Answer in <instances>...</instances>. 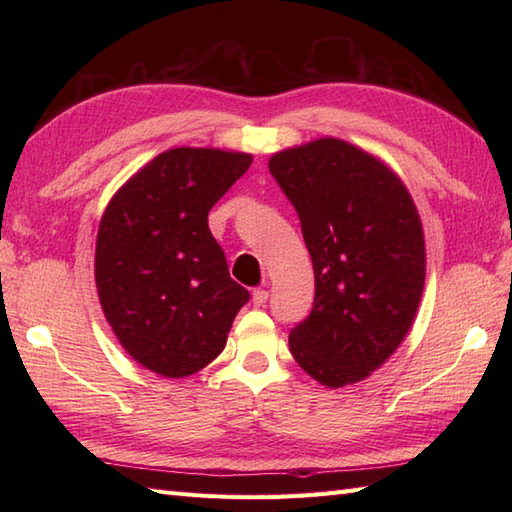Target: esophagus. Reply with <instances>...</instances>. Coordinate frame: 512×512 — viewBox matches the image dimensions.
<instances>
[{
    "label": "esophagus",
    "instance_id": "obj_1",
    "mask_svg": "<svg viewBox=\"0 0 512 512\" xmlns=\"http://www.w3.org/2000/svg\"><path fill=\"white\" fill-rule=\"evenodd\" d=\"M266 301H268V290H264V288L253 290V303H255V306H264Z\"/></svg>",
    "mask_w": 512,
    "mask_h": 512
}]
</instances>
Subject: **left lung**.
I'll return each mask as SVG.
<instances>
[{
	"instance_id": "1",
	"label": "left lung",
	"mask_w": 512,
	"mask_h": 512,
	"mask_svg": "<svg viewBox=\"0 0 512 512\" xmlns=\"http://www.w3.org/2000/svg\"><path fill=\"white\" fill-rule=\"evenodd\" d=\"M268 169L314 268L312 312L290 330V352L325 387L358 383L416 319L427 270L416 204L385 162L339 138L277 151Z\"/></svg>"
}]
</instances>
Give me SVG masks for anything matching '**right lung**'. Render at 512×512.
I'll use <instances>...</instances> for the list:
<instances>
[{"instance_id": "right-lung-1", "label": "right lung", "mask_w": 512, "mask_h": 512, "mask_svg": "<svg viewBox=\"0 0 512 512\" xmlns=\"http://www.w3.org/2000/svg\"><path fill=\"white\" fill-rule=\"evenodd\" d=\"M253 156L176 147L134 173L107 204L94 279L118 343L149 372L182 378L224 350L248 290L228 275L209 211Z\"/></svg>"}]
</instances>
